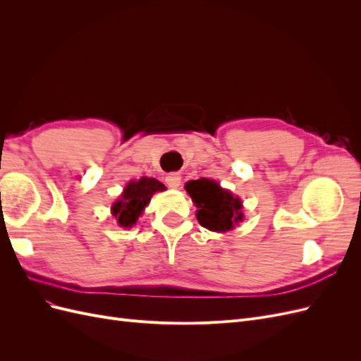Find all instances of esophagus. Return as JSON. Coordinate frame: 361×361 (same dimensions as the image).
I'll return each instance as SVG.
<instances>
[{
  "label": "esophagus",
  "instance_id": "34e87169",
  "mask_svg": "<svg viewBox=\"0 0 361 361\" xmlns=\"http://www.w3.org/2000/svg\"><path fill=\"white\" fill-rule=\"evenodd\" d=\"M166 182L170 188H178L180 185V174L179 173H169L166 176Z\"/></svg>",
  "mask_w": 361,
  "mask_h": 361
}]
</instances>
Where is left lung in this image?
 Wrapping results in <instances>:
<instances>
[{"instance_id": "8db88e82", "label": "left lung", "mask_w": 361, "mask_h": 361, "mask_svg": "<svg viewBox=\"0 0 361 361\" xmlns=\"http://www.w3.org/2000/svg\"><path fill=\"white\" fill-rule=\"evenodd\" d=\"M191 199L199 207V223L212 232H227L233 228V224L243 221V203L238 197L223 190L220 185L211 179L190 180L185 185Z\"/></svg>"}]
</instances>
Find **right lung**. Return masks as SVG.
I'll return each mask as SVG.
<instances>
[{"label": "right lung", "instance_id": "obj_1", "mask_svg": "<svg viewBox=\"0 0 361 361\" xmlns=\"http://www.w3.org/2000/svg\"><path fill=\"white\" fill-rule=\"evenodd\" d=\"M164 190H166V185L154 178L130 180L126 185L122 197L111 207L114 216L117 218V223L122 227H133L154 192Z\"/></svg>", "mask_w": 361, "mask_h": 361}]
</instances>
